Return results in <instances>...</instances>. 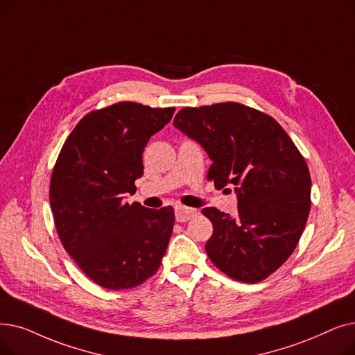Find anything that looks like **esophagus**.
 <instances>
[{"label": "esophagus", "instance_id": "esophagus-1", "mask_svg": "<svg viewBox=\"0 0 355 355\" xmlns=\"http://www.w3.org/2000/svg\"><path fill=\"white\" fill-rule=\"evenodd\" d=\"M197 214L196 209L186 207V206H177L175 207V219L178 222H187Z\"/></svg>", "mask_w": 355, "mask_h": 355}]
</instances>
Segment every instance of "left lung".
<instances>
[{"instance_id":"left-lung-1","label":"left lung","mask_w":355,"mask_h":355,"mask_svg":"<svg viewBox=\"0 0 355 355\" xmlns=\"http://www.w3.org/2000/svg\"><path fill=\"white\" fill-rule=\"evenodd\" d=\"M174 126L205 148L214 186H234L238 216L206 207L211 263L230 279L258 283L293 254L311 210V174L271 116L239 103L184 107Z\"/></svg>"}]
</instances>
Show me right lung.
<instances>
[{"label":"right lung","mask_w":355,"mask_h":355,"mask_svg":"<svg viewBox=\"0 0 355 355\" xmlns=\"http://www.w3.org/2000/svg\"><path fill=\"white\" fill-rule=\"evenodd\" d=\"M174 112L116 103L85 114L59 152L49 189L58 235L76 266L104 288L139 286L161 266L174 209L129 206L123 198L136 191L150 136Z\"/></svg>","instance_id":"1"}]
</instances>
